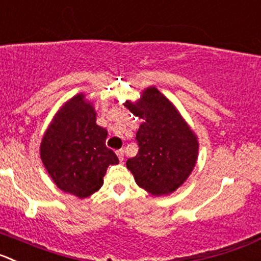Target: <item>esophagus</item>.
Here are the masks:
<instances>
[{"mask_svg": "<svg viewBox=\"0 0 261 261\" xmlns=\"http://www.w3.org/2000/svg\"><path fill=\"white\" fill-rule=\"evenodd\" d=\"M117 155H118V160L121 161V162H122L123 160H125V150L123 149H119V150H117Z\"/></svg>", "mask_w": 261, "mask_h": 261, "instance_id": "esophagus-1", "label": "esophagus"}]
</instances>
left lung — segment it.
Here are the masks:
<instances>
[{"label": "left lung", "instance_id": "8db88e82", "mask_svg": "<svg viewBox=\"0 0 261 261\" xmlns=\"http://www.w3.org/2000/svg\"><path fill=\"white\" fill-rule=\"evenodd\" d=\"M125 107L143 119L136 133L139 152L126 166L140 188L152 196H169L184 184L198 158V138L170 99L154 86Z\"/></svg>", "mask_w": 261, "mask_h": 261}]
</instances>
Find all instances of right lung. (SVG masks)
<instances>
[{
    "instance_id": "1",
    "label": "right lung",
    "mask_w": 261,
    "mask_h": 261,
    "mask_svg": "<svg viewBox=\"0 0 261 261\" xmlns=\"http://www.w3.org/2000/svg\"><path fill=\"white\" fill-rule=\"evenodd\" d=\"M107 135L84 92L58 109L41 140L40 157L60 191L82 199L101 188L109 165L119 162L106 147Z\"/></svg>"
}]
</instances>
